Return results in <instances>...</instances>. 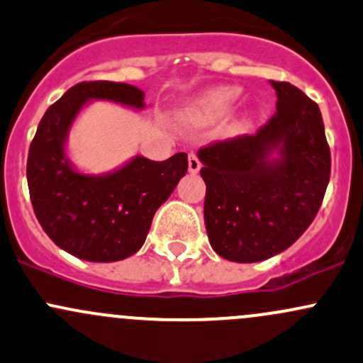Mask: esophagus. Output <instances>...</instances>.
<instances>
[{"mask_svg": "<svg viewBox=\"0 0 363 363\" xmlns=\"http://www.w3.org/2000/svg\"><path fill=\"white\" fill-rule=\"evenodd\" d=\"M188 169H189V174H198L201 169V162L198 160L196 155H193V152L188 156Z\"/></svg>", "mask_w": 363, "mask_h": 363, "instance_id": "1", "label": "esophagus"}]
</instances>
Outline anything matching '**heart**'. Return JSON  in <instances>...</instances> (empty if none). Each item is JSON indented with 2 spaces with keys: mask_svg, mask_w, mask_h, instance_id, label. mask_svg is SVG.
Returning <instances> with one entry per match:
<instances>
[{
  "mask_svg": "<svg viewBox=\"0 0 363 363\" xmlns=\"http://www.w3.org/2000/svg\"><path fill=\"white\" fill-rule=\"evenodd\" d=\"M242 90L238 86L223 85L211 89L189 102L181 111V121L189 127H205L223 120L235 106Z\"/></svg>",
  "mask_w": 363,
  "mask_h": 363,
  "instance_id": "1",
  "label": "heart"
}]
</instances>
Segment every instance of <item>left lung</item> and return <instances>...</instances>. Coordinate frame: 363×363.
<instances>
[{
	"label": "left lung",
	"instance_id": "left-lung-1",
	"mask_svg": "<svg viewBox=\"0 0 363 363\" xmlns=\"http://www.w3.org/2000/svg\"><path fill=\"white\" fill-rule=\"evenodd\" d=\"M269 83L277 113L264 127L198 151L208 242L233 262H259L287 250L313 223L330 179L316 102L291 83Z\"/></svg>",
	"mask_w": 363,
	"mask_h": 363
}]
</instances>
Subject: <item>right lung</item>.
<instances>
[{
  "label": "right lung",
  "instance_id": "obj_1",
  "mask_svg": "<svg viewBox=\"0 0 363 363\" xmlns=\"http://www.w3.org/2000/svg\"><path fill=\"white\" fill-rule=\"evenodd\" d=\"M91 101L143 111L144 91L116 82H83L50 106L29 147L28 186L34 213L57 247L83 261L114 262L146 242L152 217L188 172V155L165 162L137 155L106 174H85L67 156L69 130Z\"/></svg>",
  "mask_w": 363,
  "mask_h": 363
}]
</instances>
